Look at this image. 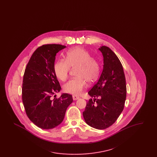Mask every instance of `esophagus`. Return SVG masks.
Returning a JSON list of instances; mask_svg holds the SVG:
<instances>
[{
  "label": "esophagus",
  "mask_w": 157,
  "mask_h": 157,
  "mask_svg": "<svg viewBox=\"0 0 157 157\" xmlns=\"http://www.w3.org/2000/svg\"><path fill=\"white\" fill-rule=\"evenodd\" d=\"M72 98H73V99H74V101H76V100H77V99H79V97H78V96H76V95H73V96H72Z\"/></svg>",
  "instance_id": "1"
}]
</instances>
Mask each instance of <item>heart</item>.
<instances>
[{
  "label": "heart",
  "mask_w": 157,
  "mask_h": 157,
  "mask_svg": "<svg viewBox=\"0 0 157 157\" xmlns=\"http://www.w3.org/2000/svg\"><path fill=\"white\" fill-rule=\"evenodd\" d=\"M72 68L78 67L76 75L78 78L73 79L63 86L65 92L78 95L87 86V81L95 82L101 72L99 63L94 59L93 56L85 49L76 48L69 50L66 55V60L59 59L54 64V72L62 81H65Z\"/></svg>",
  "instance_id": "obj_1"
}]
</instances>
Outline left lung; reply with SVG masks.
<instances>
[{"label": "left lung", "instance_id": "8db88e82", "mask_svg": "<svg viewBox=\"0 0 157 157\" xmlns=\"http://www.w3.org/2000/svg\"><path fill=\"white\" fill-rule=\"evenodd\" d=\"M104 58L103 70L98 82L88 92L83 116L86 123L98 129L111 126L122 112L127 97L126 80L122 65L112 50L105 46L99 49Z\"/></svg>", "mask_w": 157, "mask_h": 157}]
</instances>
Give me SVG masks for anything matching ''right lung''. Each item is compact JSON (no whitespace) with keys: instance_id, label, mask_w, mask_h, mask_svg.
<instances>
[{"instance_id":"right-lung-1","label":"right lung","mask_w":157,"mask_h":157,"mask_svg":"<svg viewBox=\"0 0 157 157\" xmlns=\"http://www.w3.org/2000/svg\"><path fill=\"white\" fill-rule=\"evenodd\" d=\"M66 46L58 44L42 45L32 54L25 71L22 101L27 116L37 127L50 129L64 119L72 96L62 94L53 98L61 87L54 72L56 53Z\"/></svg>"}]
</instances>
